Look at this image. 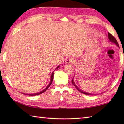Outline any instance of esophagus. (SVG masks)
Returning <instances> with one entry per match:
<instances>
[{"instance_id": "esophagus-1", "label": "esophagus", "mask_w": 124, "mask_h": 124, "mask_svg": "<svg viewBox=\"0 0 124 124\" xmlns=\"http://www.w3.org/2000/svg\"><path fill=\"white\" fill-rule=\"evenodd\" d=\"M74 61V58L73 57H67L66 58V63L67 64H68V63H72Z\"/></svg>"}]
</instances>
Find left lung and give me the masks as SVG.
Segmentation results:
<instances>
[{"mask_svg": "<svg viewBox=\"0 0 124 124\" xmlns=\"http://www.w3.org/2000/svg\"><path fill=\"white\" fill-rule=\"evenodd\" d=\"M108 38H109V39L110 41L112 42V43H114V44H116L117 46H119V44H118V43H117V40H116V39H115V38L113 37V35L111 34L110 33H108ZM72 84L74 85V86H75V87L77 88V89L78 90V91H79L80 92H81V93H82L85 94V95H95V94H92V93H88V92H84L83 90H80L79 88L75 84L74 82V81H73V79L72 80Z\"/></svg>", "mask_w": 124, "mask_h": 124, "instance_id": "1", "label": "left lung"}]
</instances>
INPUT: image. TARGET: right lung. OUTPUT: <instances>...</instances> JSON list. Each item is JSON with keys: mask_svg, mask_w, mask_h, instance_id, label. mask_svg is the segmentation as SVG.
Listing matches in <instances>:
<instances>
[{"mask_svg": "<svg viewBox=\"0 0 124 124\" xmlns=\"http://www.w3.org/2000/svg\"><path fill=\"white\" fill-rule=\"evenodd\" d=\"M60 67V66H58L57 67V68H58V67ZM56 68V69H57ZM54 71L53 72H52V74H51V80H50V83H49V85L47 86L45 88V89H44L43 90H42V91H41V92H38V93H34V94H25V93H23V94H24V95H29V96H35V95H40V94H41V93H43V92H44L49 87V86L50 85H51V84H52V80H53V79H54Z\"/></svg>", "mask_w": 124, "mask_h": 124, "instance_id": "1", "label": "right lung"}]
</instances>
